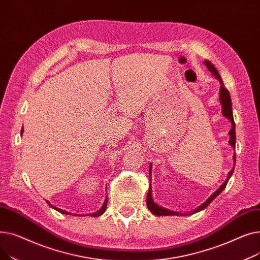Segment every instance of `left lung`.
<instances>
[{
    "label": "left lung",
    "mask_w": 260,
    "mask_h": 260,
    "mask_svg": "<svg viewBox=\"0 0 260 260\" xmlns=\"http://www.w3.org/2000/svg\"><path fill=\"white\" fill-rule=\"evenodd\" d=\"M204 65H206V66L208 67V70L213 74V76H215L216 79L219 80L220 84H221V85H220V90H219V99H220V103H221V105H222V115H223L224 117H226V118L231 121V123H232V128H231V131L229 132V135H230V141H229V143H230V145H231L232 147L235 148V143H236L235 122H234V118H233V112H232V101H231L230 92H229V90L225 88V86H224V84H223V82H222V79H221L219 73H218V71L216 70V67H215L210 61H207V60H204ZM233 159H234V162H236V154H235V153H234ZM233 172H234V168L229 172L228 178H226L225 181L221 184V186H220L219 188H218L214 194H212V195L210 196V198H209L206 202H203L199 208H197V209H196L195 211H193L192 213L181 214V213L173 212V211H170V210H168V209H165V208H162V207L158 206V204H157L156 202H154V200H153V196H152V185H151V184H149L148 193H147V196H146V206H147L148 210L151 211V212H152L154 215H156V216H170V215H177V216H178V215H183V216H184V215H192V214H194V213H197V212H199V211H202V210L206 209V208L209 206V204H210L218 195H219V194L222 192V190L225 188L226 183H228L229 179L231 178V176H232V174H233ZM151 176H152V163H151V165H149V180H151Z\"/></svg>",
    "instance_id": "1"
}]
</instances>
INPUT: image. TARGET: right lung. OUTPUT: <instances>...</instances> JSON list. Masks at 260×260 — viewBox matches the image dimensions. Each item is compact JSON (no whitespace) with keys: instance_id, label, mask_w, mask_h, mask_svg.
Listing matches in <instances>:
<instances>
[{"instance_id":"add662e5","label":"right lung","mask_w":260,"mask_h":260,"mask_svg":"<svg viewBox=\"0 0 260 260\" xmlns=\"http://www.w3.org/2000/svg\"><path fill=\"white\" fill-rule=\"evenodd\" d=\"M23 134V128H22V131H21V135ZM107 201H108V198H107V196H106V198H105V200H104V203H103V206L101 207V209L99 210V211H97L95 213H92V214H90V216H92V217H98V216H100V215H102L104 212H105V210H106V206H107ZM46 202L48 203V206L50 207V208H52V209H54V210H57L58 212H60V213H62V214H65V215H71L72 213H70V212H67V211H64V210H61V209H58V208H56V207H53L51 203H49L47 200H46Z\"/></svg>"}]
</instances>
